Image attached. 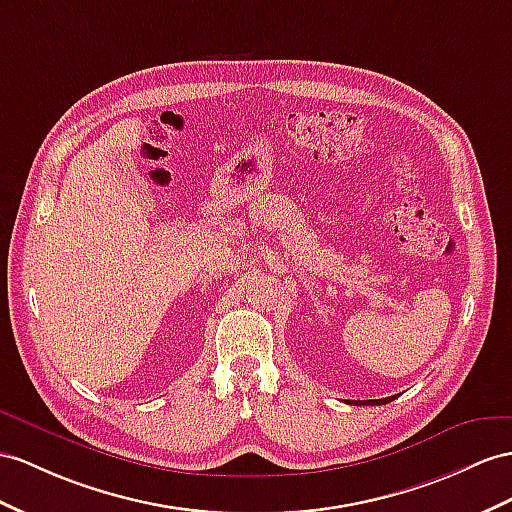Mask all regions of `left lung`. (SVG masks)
Segmentation results:
<instances>
[{"mask_svg": "<svg viewBox=\"0 0 512 512\" xmlns=\"http://www.w3.org/2000/svg\"><path fill=\"white\" fill-rule=\"evenodd\" d=\"M391 400H393V396L391 398H383V400H352V404H387Z\"/></svg>", "mask_w": 512, "mask_h": 512, "instance_id": "8db88e82", "label": "left lung"}]
</instances>
